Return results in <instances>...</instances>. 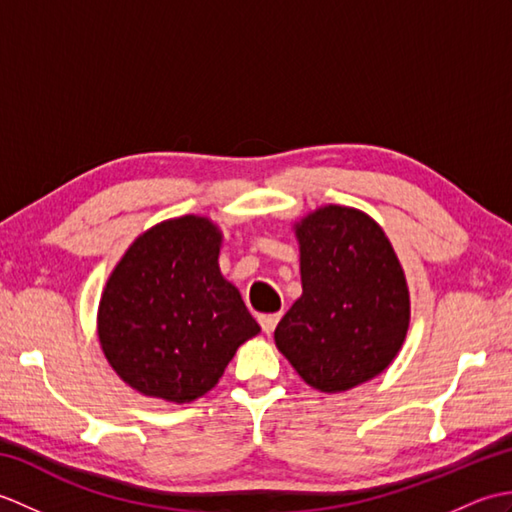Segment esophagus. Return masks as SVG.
Segmentation results:
<instances>
[{
	"mask_svg": "<svg viewBox=\"0 0 512 512\" xmlns=\"http://www.w3.org/2000/svg\"><path fill=\"white\" fill-rule=\"evenodd\" d=\"M279 319H281L279 312H277V314H259V325H262V330H264L266 334H273L275 328H277Z\"/></svg>",
	"mask_w": 512,
	"mask_h": 512,
	"instance_id": "1",
	"label": "esophagus"
}]
</instances>
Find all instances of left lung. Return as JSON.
<instances>
[{"label":"left lung","instance_id":"8db88e82","mask_svg":"<svg viewBox=\"0 0 512 512\" xmlns=\"http://www.w3.org/2000/svg\"><path fill=\"white\" fill-rule=\"evenodd\" d=\"M303 295L275 343L314 389H352L394 361L409 328V290L398 257L372 217L325 206L297 226Z\"/></svg>","mask_w":512,"mask_h":512}]
</instances>
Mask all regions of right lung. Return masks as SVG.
Returning <instances> with one entry per match:
<instances>
[{"mask_svg":"<svg viewBox=\"0 0 512 512\" xmlns=\"http://www.w3.org/2000/svg\"><path fill=\"white\" fill-rule=\"evenodd\" d=\"M220 242L204 217L162 222L129 246L107 281L99 339L116 374L140 394L169 402L204 396L259 332L220 275Z\"/></svg>","mask_w":512,"mask_h":512,"instance_id":"obj_1","label":"right lung"}]
</instances>
